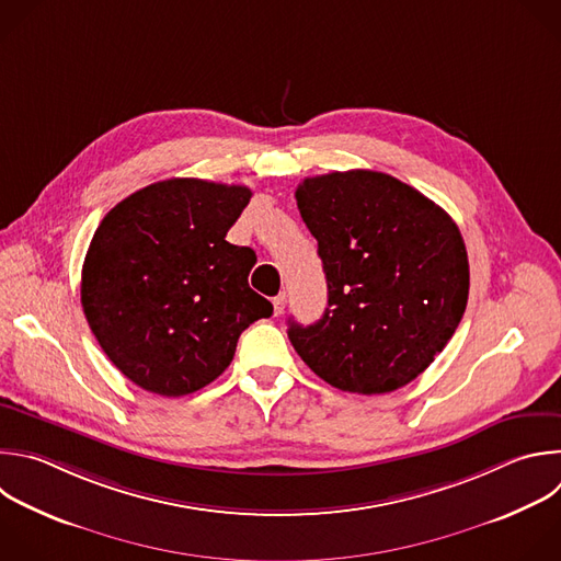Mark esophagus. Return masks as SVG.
I'll list each match as a JSON object with an SVG mask.
<instances>
[{"mask_svg": "<svg viewBox=\"0 0 561 561\" xmlns=\"http://www.w3.org/2000/svg\"><path fill=\"white\" fill-rule=\"evenodd\" d=\"M286 308V293H279L277 297H273V310L275 314H282Z\"/></svg>", "mask_w": 561, "mask_h": 561, "instance_id": "34e87169", "label": "esophagus"}]
</instances>
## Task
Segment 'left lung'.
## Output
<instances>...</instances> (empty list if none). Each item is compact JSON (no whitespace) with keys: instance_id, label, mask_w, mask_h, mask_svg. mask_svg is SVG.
<instances>
[{"instance_id":"left-lung-1","label":"left lung","mask_w":561,"mask_h":561,"mask_svg":"<svg viewBox=\"0 0 561 561\" xmlns=\"http://www.w3.org/2000/svg\"><path fill=\"white\" fill-rule=\"evenodd\" d=\"M328 282L319 321L288 339L319 379L388 394L425 371L454 336L469 297L456 222L394 175L352 169L306 178L295 192Z\"/></svg>"}]
</instances>
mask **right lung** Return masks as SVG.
<instances>
[{
    "label": "right lung",
    "instance_id": "right-lung-1",
    "mask_svg": "<svg viewBox=\"0 0 561 561\" xmlns=\"http://www.w3.org/2000/svg\"><path fill=\"white\" fill-rule=\"evenodd\" d=\"M251 196L242 184L171 178L101 220L81 306L103 352L138 388L175 399L209 386L240 334L273 314L249 286L255 253L225 240Z\"/></svg>",
    "mask_w": 561,
    "mask_h": 561
}]
</instances>
